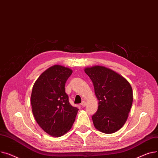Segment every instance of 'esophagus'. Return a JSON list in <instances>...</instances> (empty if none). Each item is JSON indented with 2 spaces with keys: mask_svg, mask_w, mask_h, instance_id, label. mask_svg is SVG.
<instances>
[{
  "mask_svg": "<svg viewBox=\"0 0 158 158\" xmlns=\"http://www.w3.org/2000/svg\"><path fill=\"white\" fill-rule=\"evenodd\" d=\"M81 106H86V101H83L81 102Z\"/></svg>",
  "mask_w": 158,
  "mask_h": 158,
  "instance_id": "34e87169",
  "label": "esophagus"
}]
</instances>
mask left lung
I'll return each mask as SVG.
<instances>
[{
  "label": "left lung",
  "mask_w": 158,
  "mask_h": 158,
  "mask_svg": "<svg viewBox=\"0 0 158 158\" xmlns=\"http://www.w3.org/2000/svg\"><path fill=\"white\" fill-rule=\"evenodd\" d=\"M93 83L99 101L97 112L92 117L94 127L106 134L114 133L126 122L133 95L129 81L114 70L103 66L85 68Z\"/></svg>",
  "instance_id": "1"
}]
</instances>
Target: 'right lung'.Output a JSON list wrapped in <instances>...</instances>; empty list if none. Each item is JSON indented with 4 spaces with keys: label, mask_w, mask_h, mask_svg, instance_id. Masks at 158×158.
<instances>
[{
    "label": "right lung",
    "mask_w": 158,
    "mask_h": 158,
    "mask_svg": "<svg viewBox=\"0 0 158 158\" xmlns=\"http://www.w3.org/2000/svg\"><path fill=\"white\" fill-rule=\"evenodd\" d=\"M71 69L54 65L35 81L31 97L32 111L37 123L48 135L60 137L68 133L78 109L72 106L65 92V83Z\"/></svg>",
    "instance_id": "obj_1"
}]
</instances>
